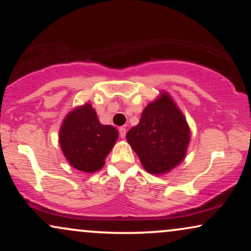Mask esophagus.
<instances>
[{
    "instance_id": "obj_1",
    "label": "esophagus",
    "mask_w": 251,
    "mask_h": 251,
    "mask_svg": "<svg viewBox=\"0 0 251 251\" xmlns=\"http://www.w3.org/2000/svg\"><path fill=\"white\" fill-rule=\"evenodd\" d=\"M119 135H120V138H122V139H124L126 136V128L124 127V126L119 127Z\"/></svg>"
}]
</instances>
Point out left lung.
<instances>
[{
	"mask_svg": "<svg viewBox=\"0 0 251 251\" xmlns=\"http://www.w3.org/2000/svg\"><path fill=\"white\" fill-rule=\"evenodd\" d=\"M142 167L153 175L169 173L185 157L190 128L182 111L162 93L142 111L140 122L126 134Z\"/></svg>",
	"mask_w": 251,
	"mask_h": 251,
	"instance_id": "8db88e82",
	"label": "left lung"
}]
</instances>
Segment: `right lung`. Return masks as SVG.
Wrapping results in <instances>:
<instances>
[{"instance_id": "1", "label": "right lung", "mask_w": 251, "mask_h": 251, "mask_svg": "<svg viewBox=\"0 0 251 251\" xmlns=\"http://www.w3.org/2000/svg\"><path fill=\"white\" fill-rule=\"evenodd\" d=\"M117 139L118 131L111 125H102L89 103L66 116L59 134L63 155L72 167L84 173H95L104 166Z\"/></svg>"}]
</instances>
